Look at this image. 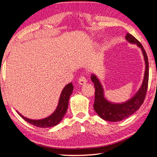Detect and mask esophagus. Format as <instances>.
I'll use <instances>...</instances> for the list:
<instances>
[{
  "mask_svg": "<svg viewBox=\"0 0 157 157\" xmlns=\"http://www.w3.org/2000/svg\"><path fill=\"white\" fill-rule=\"evenodd\" d=\"M87 82V79L84 76H82L81 77H80L78 79V83L80 85H85L86 82Z\"/></svg>",
  "mask_w": 157,
  "mask_h": 157,
  "instance_id": "1",
  "label": "esophagus"
}]
</instances>
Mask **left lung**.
<instances>
[{
    "mask_svg": "<svg viewBox=\"0 0 157 157\" xmlns=\"http://www.w3.org/2000/svg\"><path fill=\"white\" fill-rule=\"evenodd\" d=\"M125 38L128 43L136 44L141 49L145 62V72L142 83L138 91L134 94L133 96L122 103H115L108 100L105 97L104 89L100 79L94 73L91 75V80L94 83L95 89L94 110L102 119L110 122H117L124 120L136 113L143 104L148 87L149 66L148 56L145 50L141 43L131 34H127Z\"/></svg>",
    "mask_w": 157,
    "mask_h": 157,
    "instance_id": "8db88e82",
    "label": "left lung"
}]
</instances>
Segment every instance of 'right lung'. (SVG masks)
I'll use <instances>...</instances> for the list:
<instances>
[{
    "label": "right lung",
    "mask_w": 157,
    "mask_h": 157,
    "mask_svg": "<svg viewBox=\"0 0 157 157\" xmlns=\"http://www.w3.org/2000/svg\"><path fill=\"white\" fill-rule=\"evenodd\" d=\"M73 89H74V87H73L72 82H70L65 86L64 88L62 89V93H61L56 109L49 117L44 118V119H30L23 116L17 110L16 111L21 117L33 125L41 128L54 127L62 121L63 117H64L65 114L66 113V111L68 110L69 99L70 95L72 94Z\"/></svg>",
    "instance_id": "right-lung-1"
}]
</instances>
